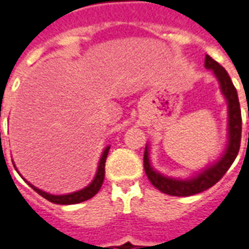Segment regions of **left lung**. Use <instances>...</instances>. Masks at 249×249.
Returning <instances> with one entry per match:
<instances>
[{"label":"left lung","mask_w":249,"mask_h":249,"mask_svg":"<svg viewBox=\"0 0 249 249\" xmlns=\"http://www.w3.org/2000/svg\"><path fill=\"white\" fill-rule=\"evenodd\" d=\"M205 66L208 69H212L214 76L217 77L220 82L221 92L228 101V113H230V141H228V148L224 156L220 159L219 161L213 164L212 167L205 169L196 178L191 180H176V178H165L159 172H156L151 167L149 157H148V148L144 152V169L149 181L153 187H156L162 193H167L171 196H192L196 193L207 191L208 188L213 187L214 184L223 178L225 172L230 169L232 162L235 161L236 156L240 149L241 141V110L237 92L233 84L231 81V77L223 66L219 62L214 61L211 56H205ZM249 117V110H248ZM249 136V133H248Z\"/></svg>","instance_id":"left-lung-1"}]
</instances>
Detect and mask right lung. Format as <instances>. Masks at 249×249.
Instances as JSON below:
<instances>
[{
	"label": "right lung",
	"instance_id": "1",
	"mask_svg": "<svg viewBox=\"0 0 249 249\" xmlns=\"http://www.w3.org/2000/svg\"><path fill=\"white\" fill-rule=\"evenodd\" d=\"M108 152H109V146L105 148V151H104L103 156L100 159V162H98V169L97 173H96V176L93 178V181L87 188H84L81 191H77V192L69 193V195H60V196H57V195H51V193H46L44 191H41L38 188L33 187L32 184H29L30 187L35 189L36 192L41 195L42 197L46 198V200H49L51 203L54 204H61V205H69V204H77V203H82V201H85V200H89V198H92L96 193L100 191V188L103 185L104 183V178H105V161H107V156H108Z\"/></svg>",
	"mask_w": 249,
	"mask_h": 249
}]
</instances>
